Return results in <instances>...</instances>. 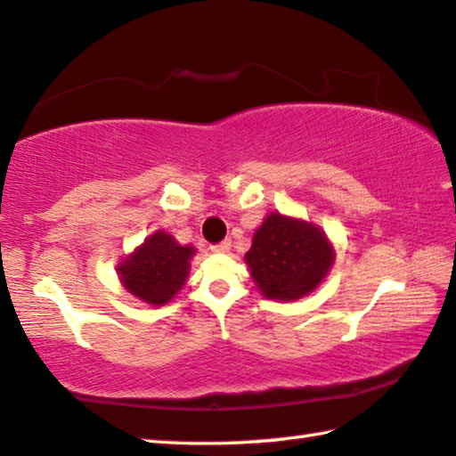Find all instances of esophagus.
Wrapping results in <instances>:
<instances>
[{"instance_id": "esophagus-1", "label": "esophagus", "mask_w": 456, "mask_h": 456, "mask_svg": "<svg viewBox=\"0 0 456 456\" xmlns=\"http://www.w3.org/2000/svg\"><path fill=\"white\" fill-rule=\"evenodd\" d=\"M230 248H232V242L230 240H222L220 244H214L212 247L214 252H230Z\"/></svg>"}]
</instances>
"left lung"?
<instances>
[{
	"instance_id": "1",
	"label": "left lung",
	"mask_w": 456,
	"mask_h": 456,
	"mask_svg": "<svg viewBox=\"0 0 456 456\" xmlns=\"http://www.w3.org/2000/svg\"><path fill=\"white\" fill-rule=\"evenodd\" d=\"M334 258V244L318 224L279 212L267 214L244 255L258 291L275 301H296L316 291Z\"/></svg>"
}]
</instances>
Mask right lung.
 <instances>
[{
    "instance_id": "obj_1",
    "label": "right lung",
    "mask_w": 456,
    "mask_h": 456,
    "mask_svg": "<svg viewBox=\"0 0 456 456\" xmlns=\"http://www.w3.org/2000/svg\"><path fill=\"white\" fill-rule=\"evenodd\" d=\"M193 255L191 244H179L173 234L155 230L118 263L116 273L130 296L160 307L185 285Z\"/></svg>"
}]
</instances>
